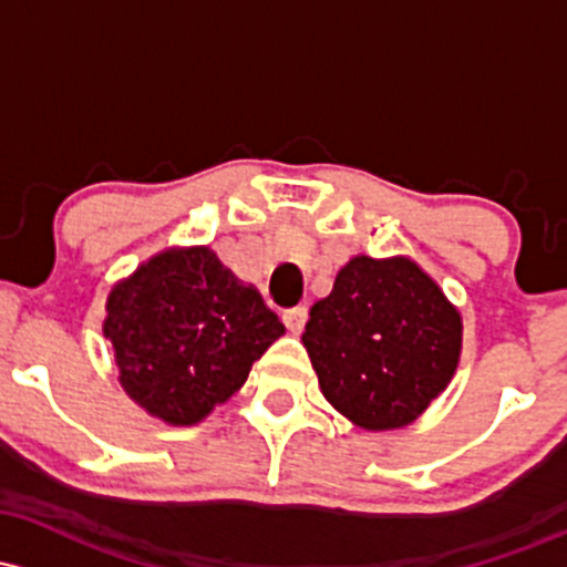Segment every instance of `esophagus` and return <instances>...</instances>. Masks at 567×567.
I'll return each instance as SVG.
<instances>
[{"instance_id":"1","label":"esophagus","mask_w":567,"mask_h":567,"mask_svg":"<svg viewBox=\"0 0 567 567\" xmlns=\"http://www.w3.org/2000/svg\"><path fill=\"white\" fill-rule=\"evenodd\" d=\"M307 307H293V309H285L282 320L288 326L290 333H301L303 326H307Z\"/></svg>"}]
</instances>
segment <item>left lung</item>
I'll return each mask as SVG.
<instances>
[{
  "label": "left lung",
  "instance_id": "obj_1",
  "mask_svg": "<svg viewBox=\"0 0 567 567\" xmlns=\"http://www.w3.org/2000/svg\"><path fill=\"white\" fill-rule=\"evenodd\" d=\"M322 395L363 431L406 427L455 377L463 317L406 255H354L301 336Z\"/></svg>",
  "mask_w": 567,
  "mask_h": 567
}]
</instances>
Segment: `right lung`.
<instances>
[{
	"label": "right lung",
	"instance_id": "obj_1",
	"mask_svg": "<svg viewBox=\"0 0 567 567\" xmlns=\"http://www.w3.org/2000/svg\"><path fill=\"white\" fill-rule=\"evenodd\" d=\"M102 322L117 382L166 425L226 403L285 326L209 247H166L112 285Z\"/></svg>",
	"mask_w": 567,
	"mask_h": 567
}]
</instances>
